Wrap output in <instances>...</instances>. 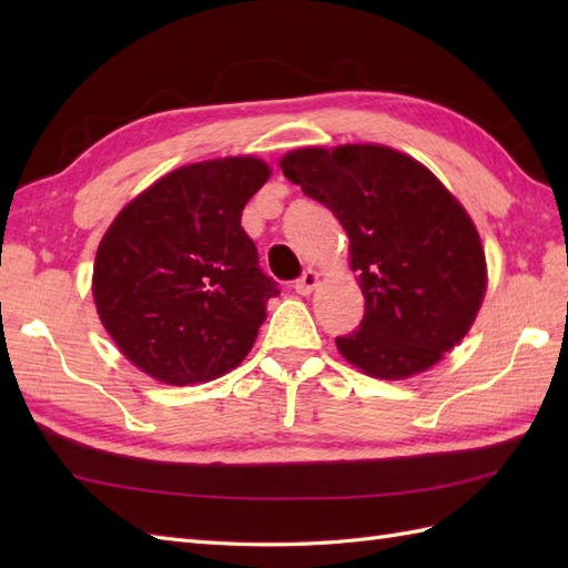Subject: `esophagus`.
Instances as JSON below:
<instances>
[{
	"label": "esophagus",
	"instance_id": "esophagus-1",
	"mask_svg": "<svg viewBox=\"0 0 568 568\" xmlns=\"http://www.w3.org/2000/svg\"><path fill=\"white\" fill-rule=\"evenodd\" d=\"M317 285H320V273L307 268V271L295 281V291H297L300 295H310L312 291H315Z\"/></svg>",
	"mask_w": 568,
	"mask_h": 568
}]
</instances>
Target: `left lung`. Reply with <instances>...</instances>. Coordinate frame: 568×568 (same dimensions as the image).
<instances>
[{"label":"left lung","mask_w":568,"mask_h":568,"mask_svg":"<svg viewBox=\"0 0 568 568\" xmlns=\"http://www.w3.org/2000/svg\"><path fill=\"white\" fill-rule=\"evenodd\" d=\"M283 175L322 202L348 234L366 312L336 336L373 378L400 381L452 352L486 295V253L462 204L409 155L373 143L297 149Z\"/></svg>","instance_id":"8db88e82"}]
</instances>
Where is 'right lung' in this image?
Masks as SVG:
<instances>
[{
    "label": "right lung",
    "mask_w": 568,
    "mask_h": 568,
    "mask_svg": "<svg viewBox=\"0 0 568 568\" xmlns=\"http://www.w3.org/2000/svg\"><path fill=\"white\" fill-rule=\"evenodd\" d=\"M271 178L251 155L183 165L116 214L94 258L98 315L122 354L168 385L204 383L251 352L277 283L241 226Z\"/></svg>",
    "instance_id": "obj_1"
}]
</instances>
